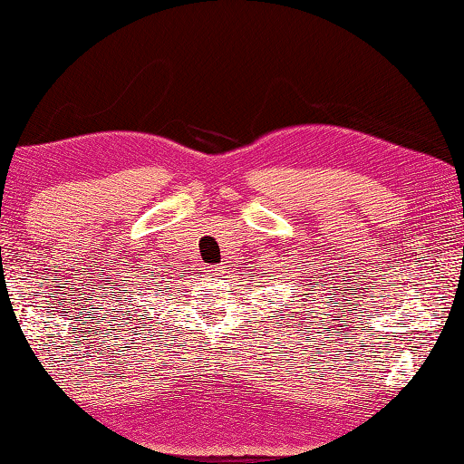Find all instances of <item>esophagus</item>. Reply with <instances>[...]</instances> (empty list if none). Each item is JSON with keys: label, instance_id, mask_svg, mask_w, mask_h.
<instances>
[{"label": "esophagus", "instance_id": "34e87169", "mask_svg": "<svg viewBox=\"0 0 464 464\" xmlns=\"http://www.w3.org/2000/svg\"><path fill=\"white\" fill-rule=\"evenodd\" d=\"M208 275L222 276V266H209V268H208Z\"/></svg>", "mask_w": 464, "mask_h": 464}]
</instances>
